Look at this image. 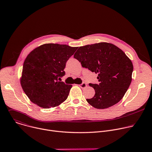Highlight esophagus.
Returning <instances> with one entry per match:
<instances>
[{"label":"esophagus","mask_w":152,"mask_h":152,"mask_svg":"<svg viewBox=\"0 0 152 152\" xmlns=\"http://www.w3.org/2000/svg\"><path fill=\"white\" fill-rule=\"evenodd\" d=\"M79 86L81 88H85V87H86V84L85 83H82L80 84Z\"/></svg>","instance_id":"34e87169"}]
</instances>
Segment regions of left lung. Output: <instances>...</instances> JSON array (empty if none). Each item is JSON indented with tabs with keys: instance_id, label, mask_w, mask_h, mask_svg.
<instances>
[{
	"instance_id": "1",
	"label": "left lung",
	"mask_w": 152,
	"mask_h": 152,
	"mask_svg": "<svg viewBox=\"0 0 152 152\" xmlns=\"http://www.w3.org/2000/svg\"><path fill=\"white\" fill-rule=\"evenodd\" d=\"M82 66L98 74L99 84L89 83L95 94L87 99L97 109H105L117 103L124 96L132 81L133 64L124 52L108 42L79 47L74 55Z\"/></svg>"
}]
</instances>
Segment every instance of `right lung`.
<instances>
[{
    "instance_id": "obj_1",
    "label": "right lung",
    "mask_w": 152,
    "mask_h": 152,
    "mask_svg": "<svg viewBox=\"0 0 152 152\" xmlns=\"http://www.w3.org/2000/svg\"><path fill=\"white\" fill-rule=\"evenodd\" d=\"M78 48L49 43L33 50L25 60L20 83L34 103L43 108L59 105L69 96L72 85L61 82L67 61Z\"/></svg>"
}]
</instances>
